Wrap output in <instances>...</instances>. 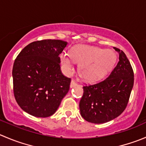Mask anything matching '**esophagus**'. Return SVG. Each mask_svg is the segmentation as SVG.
<instances>
[{"label": "esophagus", "instance_id": "obj_1", "mask_svg": "<svg viewBox=\"0 0 146 146\" xmlns=\"http://www.w3.org/2000/svg\"><path fill=\"white\" fill-rule=\"evenodd\" d=\"M78 86V83L75 81L74 80H71V83H70V88H73L75 86Z\"/></svg>", "mask_w": 146, "mask_h": 146}]
</instances>
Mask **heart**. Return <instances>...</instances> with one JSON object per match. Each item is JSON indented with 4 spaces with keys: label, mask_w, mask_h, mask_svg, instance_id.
I'll return each mask as SVG.
<instances>
[{
    "label": "heart",
    "mask_w": 146,
    "mask_h": 146,
    "mask_svg": "<svg viewBox=\"0 0 146 146\" xmlns=\"http://www.w3.org/2000/svg\"><path fill=\"white\" fill-rule=\"evenodd\" d=\"M73 60L80 63L79 73L83 79L89 81L104 77L112 69L116 60V55L111 50L89 46H77L70 54L63 53L60 61L66 73L73 70Z\"/></svg>",
    "instance_id": "1"
}]
</instances>
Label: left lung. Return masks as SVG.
<instances>
[{
	"instance_id": "1",
	"label": "left lung",
	"mask_w": 146,
	"mask_h": 146,
	"mask_svg": "<svg viewBox=\"0 0 146 146\" xmlns=\"http://www.w3.org/2000/svg\"><path fill=\"white\" fill-rule=\"evenodd\" d=\"M119 60L107 78L83 86L79 103L80 115L88 122L104 123L119 116L128 105L134 83V73L123 50Z\"/></svg>"
}]
</instances>
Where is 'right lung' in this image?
<instances>
[{
  "label": "right lung",
  "mask_w": 146,
  "mask_h": 146,
  "mask_svg": "<svg viewBox=\"0 0 146 146\" xmlns=\"http://www.w3.org/2000/svg\"><path fill=\"white\" fill-rule=\"evenodd\" d=\"M60 40L34 41L18 55L13 67V93L20 107L38 118L54 114L70 88L59 55L67 46Z\"/></svg>",
  "instance_id": "obj_1"
}]
</instances>
